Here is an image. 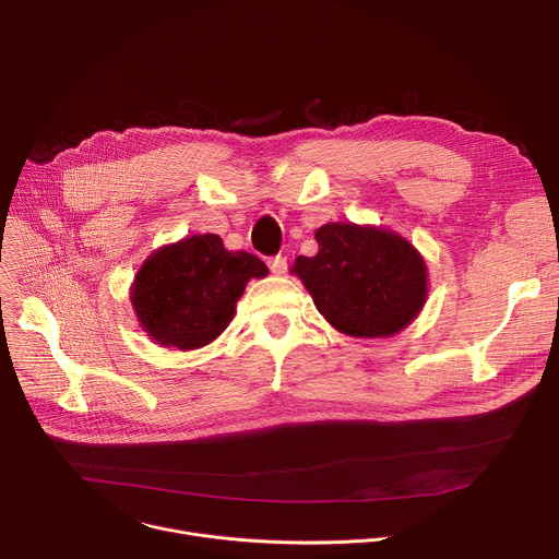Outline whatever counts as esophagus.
Listing matches in <instances>:
<instances>
[{"label": "esophagus", "mask_w": 559, "mask_h": 559, "mask_svg": "<svg viewBox=\"0 0 559 559\" xmlns=\"http://www.w3.org/2000/svg\"><path fill=\"white\" fill-rule=\"evenodd\" d=\"M270 270L274 276H283L287 272V257L278 254V257H272L270 259Z\"/></svg>", "instance_id": "obj_1"}]
</instances>
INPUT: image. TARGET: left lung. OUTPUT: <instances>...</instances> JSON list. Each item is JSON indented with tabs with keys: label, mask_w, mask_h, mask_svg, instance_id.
Masks as SVG:
<instances>
[{
	"label": "left lung",
	"mask_w": 559,
	"mask_h": 559,
	"mask_svg": "<svg viewBox=\"0 0 559 559\" xmlns=\"http://www.w3.org/2000/svg\"><path fill=\"white\" fill-rule=\"evenodd\" d=\"M316 241L318 254L298 257L292 272L338 332L384 338L420 313L427 265L407 238L373 225L328 223L316 229Z\"/></svg>",
	"instance_id": "8db88e82"
}]
</instances>
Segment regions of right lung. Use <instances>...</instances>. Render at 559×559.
<instances>
[{"label": "right lung", "mask_w": 559, "mask_h": 559, "mask_svg": "<svg viewBox=\"0 0 559 559\" xmlns=\"http://www.w3.org/2000/svg\"><path fill=\"white\" fill-rule=\"evenodd\" d=\"M263 276L267 265L259 257L225 250L216 234H194L145 259L130 300L156 345L188 352L221 336L248 281Z\"/></svg>", "instance_id": "obj_1"}]
</instances>
